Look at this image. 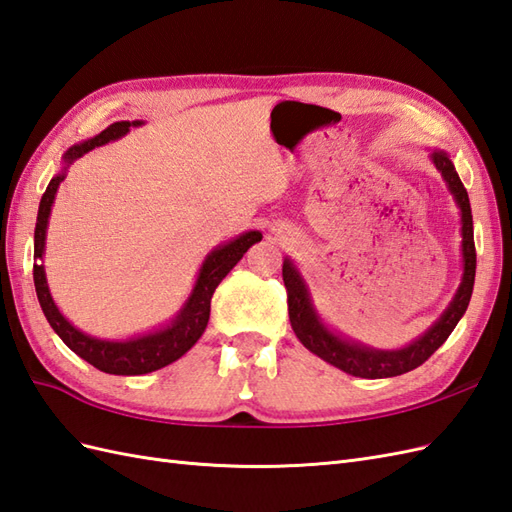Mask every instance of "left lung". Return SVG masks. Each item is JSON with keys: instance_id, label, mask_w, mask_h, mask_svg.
<instances>
[{"instance_id": "8db88e82", "label": "left lung", "mask_w": 512, "mask_h": 512, "mask_svg": "<svg viewBox=\"0 0 512 512\" xmlns=\"http://www.w3.org/2000/svg\"><path fill=\"white\" fill-rule=\"evenodd\" d=\"M432 162H435L445 183L450 186V192L454 194L458 207H461L465 272H463V283L458 287L450 307L445 309L439 322L411 346H406L402 350H391V352L372 350V348L359 346L355 342H348V339L337 337L331 331H326V326L318 320L316 311L311 307L307 287L303 279H300L298 270L294 268L290 259L283 261L287 311H290V322L296 337L300 339V344L313 352V355L329 361L331 365L344 370L346 374L361 376V378H389V376H400L419 368V365L435 355V350L450 337L454 326L467 311L471 292H474V281H476V244H474V220H471L469 196L463 181L458 179L456 168L450 162L448 155L435 151L432 153Z\"/></svg>"}]
</instances>
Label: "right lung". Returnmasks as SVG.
<instances>
[{"label":"right lung","mask_w":512,"mask_h":512,"mask_svg":"<svg viewBox=\"0 0 512 512\" xmlns=\"http://www.w3.org/2000/svg\"><path fill=\"white\" fill-rule=\"evenodd\" d=\"M131 125H140V123L121 121V123L110 125L108 129H103L99 136L77 144V147H71L64 160H67V164H71L73 160H77V157L86 155L95 147H101V144L121 138L123 134H127ZM60 181H64V175H58L49 181V186L41 199V207H38L36 231H34L36 259L43 257V251H45L47 218H49L51 203H54ZM259 240H261L259 231H248L240 235L238 240H233L225 246H218L216 251L205 259L199 279H196L194 292L188 298L186 307H183V311L177 316V320L170 326H166L164 331H157L138 339H129V342H106V339L88 337L64 320V316L54 305V300H51L43 266H34L36 296H38V303H41L47 322L51 324V329L60 335L62 342L67 344L75 355H80L84 361L95 365L97 370L106 374H119V376L149 374L164 368L168 363L177 361L179 357L186 355L196 342H199V337L203 335L209 320V307H212V296L216 292V287L231 272V268L244 257L248 248Z\"/></svg>","instance_id":"right-lung-1"}]
</instances>
